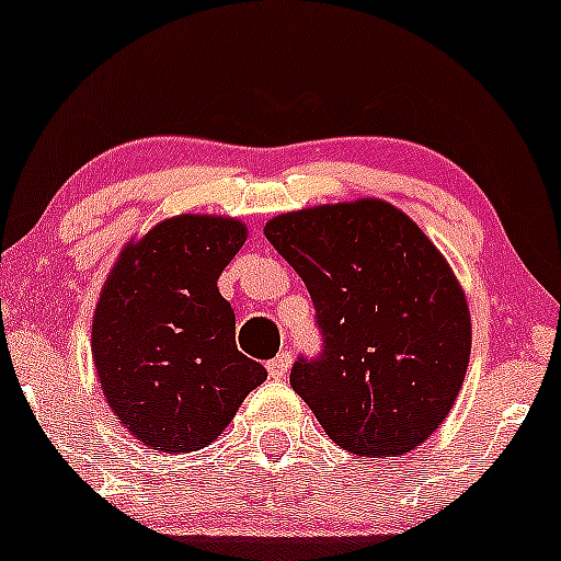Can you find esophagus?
<instances>
[{
    "label": "esophagus",
    "instance_id": "esophagus-1",
    "mask_svg": "<svg viewBox=\"0 0 561 561\" xmlns=\"http://www.w3.org/2000/svg\"><path fill=\"white\" fill-rule=\"evenodd\" d=\"M288 368H291V352H280L278 357H273V360L267 363V374L270 379H283V376L288 374Z\"/></svg>",
    "mask_w": 561,
    "mask_h": 561
}]
</instances>
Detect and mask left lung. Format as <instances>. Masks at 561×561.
<instances>
[{"label":"left lung","instance_id":"8db88e82","mask_svg":"<svg viewBox=\"0 0 561 561\" xmlns=\"http://www.w3.org/2000/svg\"><path fill=\"white\" fill-rule=\"evenodd\" d=\"M264 236L305 280L323 350L291 387L339 448L411 453L448 419L471 352L467 294L408 214L381 198L278 214Z\"/></svg>","mask_w":561,"mask_h":561}]
</instances>
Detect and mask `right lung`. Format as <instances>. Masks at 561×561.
Here are the masks:
<instances>
[{
  "label": "right lung",
  "mask_w": 561,
  "mask_h": 561,
  "mask_svg": "<svg viewBox=\"0 0 561 561\" xmlns=\"http://www.w3.org/2000/svg\"><path fill=\"white\" fill-rule=\"evenodd\" d=\"M247 225L180 214L129 241L92 318V360L118 424L150 450L211 445L267 370L236 347V312L217 280Z\"/></svg>",
  "instance_id": "1"
}]
</instances>
